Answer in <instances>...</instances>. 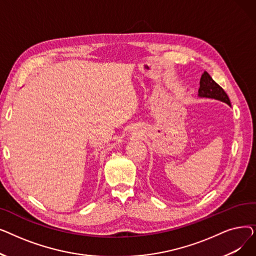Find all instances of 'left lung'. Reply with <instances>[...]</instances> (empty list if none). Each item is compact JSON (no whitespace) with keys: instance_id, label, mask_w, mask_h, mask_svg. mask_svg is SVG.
<instances>
[{"instance_id":"left-lung-1","label":"left lung","mask_w":256,"mask_h":256,"mask_svg":"<svg viewBox=\"0 0 256 256\" xmlns=\"http://www.w3.org/2000/svg\"><path fill=\"white\" fill-rule=\"evenodd\" d=\"M198 96L200 98H208L218 100L228 104L230 106L232 104L230 100L228 98L224 89L214 82L208 72H204L202 76H201Z\"/></svg>"}]
</instances>
